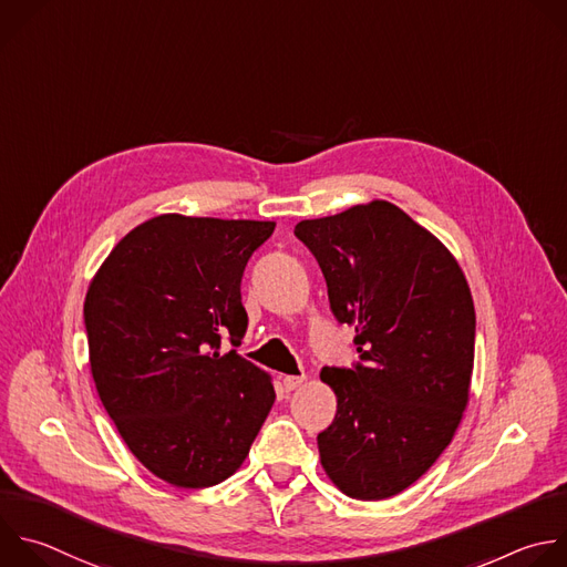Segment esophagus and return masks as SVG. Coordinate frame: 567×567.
I'll list each match as a JSON object with an SVG mask.
<instances>
[{
	"label": "esophagus",
	"mask_w": 567,
	"mask_h": 567,
	"mask_svg": "<svg viewBox=\"0 0 567 567\" xmlns=\"http://www.w3.org/2000/svg\"><path fill=\"white\" fill-rule=\"evenodd\" d=\"M302 383H305V375H285V379H282V385H285L287 392H293Z\"/></svg>",
	"instance_id": "esophagus-1"
}]
</instances>
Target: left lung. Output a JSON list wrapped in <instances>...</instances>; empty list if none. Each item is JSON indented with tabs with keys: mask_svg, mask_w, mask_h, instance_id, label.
I'll list each match as a JSON object with an SVG mask.
<instances>
[{
	"mask_svg": "<svg viewBox=\"0 0 567 567\" xmlns=\"http://www.w3.org/2000/svg\"><path fill=\"white\" fill-rule=\"evenodd\" d=\"M362 364L324 367L338 401L318 434L329 481L358 501L416 483L452 443L470 403L476 313L454 254L388 200L296 225Z\"/></svg>",
	"mask_w": 567,
	"mask_h": 567,
	"instance_id": "1",
	"label": "left lung"
}]
</instances>
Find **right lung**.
Here are the masks:
<instances>
[{"label":"right lung","mask_w":567,"mask_h":567,"mask_svg":"<svg viewBox=\"0 0 567 567\" xmlns=\"http://www.w3.org/2000/svg\"><path fill=\"white\" fill-rule=\"evenodd\" d=\"M276 223L155 216L95 271L84 322L95 390L131 454L184 489L234 476L276 401L240 344V280Z\"/></svg>","instance_id":"obj_1"}]
</instances>
